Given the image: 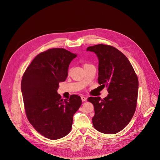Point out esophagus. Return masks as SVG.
I'll return each instance as SVG.
<instances>
[{"label": "esophagus", "instance_id": "34e87169", "mask_svg": "<svg viewBox=\"0 0 160 160\" xmlns=\"http://www.w3.org/2000/svg\"><path fill=\"white\" fill-rule=\"evenodd\" d=\"M81 100L82 102H86L87 101V98L84 97V96H81Z\"/></svg>", "mask_w": 160, "mask_h": 160}]
</instances>
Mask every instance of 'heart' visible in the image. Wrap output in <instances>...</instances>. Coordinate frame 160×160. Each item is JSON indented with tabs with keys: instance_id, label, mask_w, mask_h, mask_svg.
<instances>
[{
	"instance_id": "heart-1",
	"label": "heart",
	"mask_w": 160,
	"mask_h": 160,
	"mask_svg": "<svg viewBox=\"0 0 160 160\" xmlns=\"http://www.w3.org/2000/svg\"><path fill=\"white\" fill-rule=\"evenodd\" d=\"M88 65V64H85V65Z\"/></svg>"
}]
</instances>
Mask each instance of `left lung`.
Here are the masks:
<instances>
[{"label": "left lung", "instance_id": "obj_1", "mask_svg": "<svg viewBox=\"0 0 160 160\" xmlns=\"http://www.w3.org/2000/svg\"><path fill=\"white\" fill-rule=\"evenodd\" d=\"M98 59V82L106 87L107 97H89L95 115L93 126L98 131L113 134L122 130L130 122L137 106L138 81L128 58L114 47L98 44L89 47Z\"/></svg>", "mask_w": 160, "mask_h": 160}]
</instances>
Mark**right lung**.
<instances>
[{"label":"right lung","instance_id":"obj_1","mask_svg":"<svg viewBox=\"0 0 160 160\" xmlns=\"http://www.w3.org/2000/svg\"><path fill=\"white\" fill-rule=\"evenodd\" d=\"M76 57L64 48H50L38 54L23 74L21 89L27 118L39 134L51 140L69 134L73 115L82 104L77 95L63 100L57 93Z\"/></svg>","mask_w":160,"mask_h":160}]
</instances>
